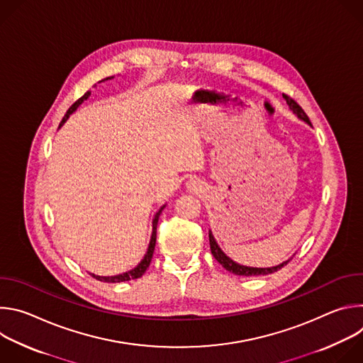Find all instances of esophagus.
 I'll use <instances>...</instances> for the list:
<instances>
[{
  "mask_svg": "<svg viewBox=\"0 0 363 363\" xmlns=\"http://www.w3.org/2000/svg\"><path fill=\"white\" fill-rule=\"evenodd\" d=\"M186 188H188V191H194V192L201 191V185L196 181H192V179L186 182Z\"/></svg>",
  "mask_w": 363,
  "mask_h": 363,
  "instance_id": "34e87169",
  "label": "esophagus"
}]
</instances>
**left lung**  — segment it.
Masks as SVG:
<instances>
[{
  "instance_id": "1",
  "label": "left lung",
  "mask_w": 363,
  "mask_h": 363,
  "mask_svg": "<svg viewBox=\"0 0 363 363\" xmlns=\"http://www.w3.org/2000/svg\"><path fill=\"white\" fill-rule=\"evenodd\" d=\"M283 99L286 100V103H287V106H289V109L300 119V121H303V122H306L307 125H310L312 126V123H310V121H308V118H307V115L304 113V111L297 105V103L293 100V99H290L289 96H286V94H283ZM208 237H210V245H211V252H213V255L216 257V260L225 269V270H228V272H231V273H234V274H237V276H244V277H254V276H266V274H272V273H274V272H279L281 267H284L290 260H291V257L289 258V260H286V262H283L281 264H279V266H273V267H250V266H242V264H240V263H237V262H234V260H231V258L220 248V245H218V242L216 241V238H214V235H213V231L210 230L208 231Z\"/></svg>"
}]
</instances>
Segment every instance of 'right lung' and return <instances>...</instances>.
<instances>
[{
	"label": "right lung",
	"instance_id": "1",
	"mask_svg": "<svg viewBox=\"0 0 363 363\" xmlns=\"http://www.w3.org/2000/svg\"><path fill=\"white\" fill-rule=\"evenodd\" d=\"M109 79H113V76L112 77H106V79H103V80H100V82H105V80H109ZM99 82V83H100ZM89 96H90V91H86L77 101H74L73 105L70 106V109L66 112V115H65V118H63V121H62V123H60V128L66 123V121L70 118V115L72 113H74L76 111H77V108L82 105V103L84 101V100H87L89 99ZM167 206V203L165 205H162L161 208L158 210V213L153 216V220H152V235H150V241H149V245H147V250H146V252H145V255H143V258L140 260V263L136 266V267H133L132 270H129V272H125V273H122V274H116V276H97V274H93V273H90V276L91 277H94L96 280H99V281H106V283H122V281H129V280H135V279H139L145 272H146V269L149 267V264H150V260H152V254H153V250H155V242H157V225H158V220H160V216L162 214V210L165 208Z\"/></svg>",
	"mask_w": 363,
	"mask_h": 363
}]
</instances>
